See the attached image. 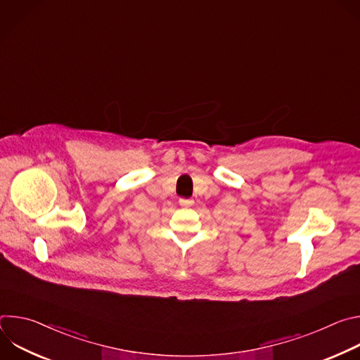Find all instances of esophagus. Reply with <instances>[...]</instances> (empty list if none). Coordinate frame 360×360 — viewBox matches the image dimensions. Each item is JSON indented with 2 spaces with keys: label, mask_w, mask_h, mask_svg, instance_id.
I'll list each match as a JSON object with an SVG mask.
<instances>
[{
  "label": "esophagus",
  "mask_w": 360,
  "mask_h": 360,
  "mask_svg": "<svg viewBox=\"0 0 360 360\" xmlns=\"http://www.w3.org/2000/svg\"><path fill=\"white\" fill-rule=\"evenodd\" d=\"M179 205H181V207L188 208V207H192L193 200H192L191 198H181V199H179Z\"/></svg>",
  "instance_id": "34e87169"
}]
</instances>
